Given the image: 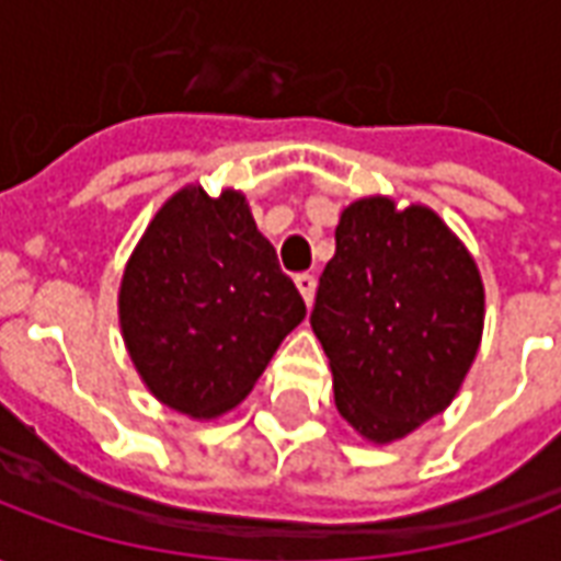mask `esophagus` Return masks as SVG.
<instances>
[{
  "label": "esophagus",
  "mask_w": 561,
  "mask_h": 561,
  "mask_svg": "<svg viewBox=\"0 0 561 561\" xmlns=\"http://www.w3.org/2000/svg\"><path fill=\"white\" fill-rule=\"evenodd\" d=\"M294 285H297V291L304 294L306 306H312V300H316V276L312 273H297Z\"/></svg>",
  "instance_id": "esophagus-1"
}]
</instances>
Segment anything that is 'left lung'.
Returning a JSON list of instances; mask_svg holds the SVG:
<instances>
[{"label":"left lung","mask_w":561,"mask_h":561,"mask_svg":"<svg viewBox=\"0 0 561 561\" xmlns=\"http://www.w3.org/2000/svg\"><path fill=\"white\" fill-rule=\"evenodd\" d=\"M312 330L354 433L390 445L442 414L483 336L474 257L435 209L369 195L342 209Z\"/></svg>","instance_id":"8db88e82"}]
</instances>
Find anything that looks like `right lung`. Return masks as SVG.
<instances>
[{
  "label": "right lung",
  "instance_id": "1",
  "mask_svg": "<svg viewBox=\"0 0 561 561\" xmlns=\"http://www.w3.org/2000/svg\"><path fill=\"white\" fill-rule=\"evenodd\" d=\"M119 330L147 390L209 421L249 397L306 304L243 192H173L126 261Z\"/></svg>",
  "mask_w": 561,
  "mask_h": 561
}]
</instances>
